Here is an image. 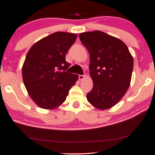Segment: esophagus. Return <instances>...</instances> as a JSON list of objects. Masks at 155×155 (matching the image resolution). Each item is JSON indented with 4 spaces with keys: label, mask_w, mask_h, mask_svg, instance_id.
Returning <instances> with one entry per match:
<instances>
[{
    "label": "esophagus",
    "mask_w": 155,
    "mask_h": 155,
    "mask_svg": "<svg viewBox=\"0 0 155 155\" xmlns=\"http://www.w3.org/2000/svg\"><path fill=\"white\" fill-rule=\"evenodd\" d=\"M85 78V77L84 75H78V79H79L80 81L84 79Z\"/></svg>",
    "instance_id": "esophagus-1"
}]
</instances>
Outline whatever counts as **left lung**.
Masks as SVG:
<instances>
[{
    "label": "left lung",
    "instance_id": "obj_1",
    "mask_svg": "<svg viewBox=\"0 0 155 155\" xmlns=\"http://www.w3.org/2000/svg\"><path fill=\"white\" fill-rule=\"evenodd\" d=\"M79 39L90 54V75L93 81L87 100L98 109H108L127 91L134 66L132 55L123 41L104 32H85L79 35Z\"/></svg>",
    "mask_w": 155,
    "mask_h": 155
}]
</instances>
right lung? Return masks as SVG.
<instances>
[{
	"label": "right lung",
	"mask_w": 155,
	"mask_h": 155,
	"mask_svg": "<svg viewBox=\"0 0 155 155\" xmlns=\"http://www.w3.org/2000/svg\"><path fill=\"white\" fill-rule=\"evenodd\" d=\"M77 34L55 32L30 48L22 67V77L29 96L39 107L55 109L66 100L78 76L65 71L70 64L67 52Z\"/></svg>",
	"instance_id": "add662e5"
}]
</instances>
